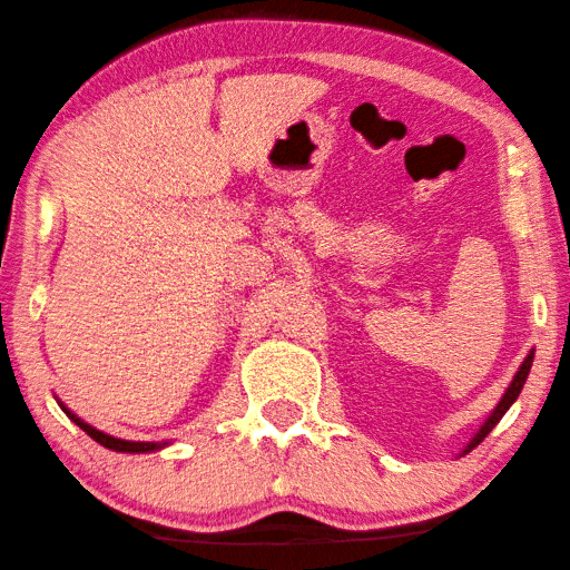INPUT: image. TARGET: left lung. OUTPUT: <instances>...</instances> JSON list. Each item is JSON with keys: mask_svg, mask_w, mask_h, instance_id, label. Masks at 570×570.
<instances>
[{"mask_svg": "<svg viewBox=\"0 0 570 570\" xmlns=\"http://www.w3.org/2000/svg\"><path fill=\"white\" fill-rule=\"evenodd\" d=\"M531 364H533V351H531V354L529 356H525V361H523V364H521V368H519V374H515L513 376V381H511V386L509 389H505V393H503V399L499 401V406H495L493 409V413H491V416L489 419H485V423H483V426H481V431L479 433H475V436H473V441L469 443V449H465V451H471V449H475V446H479V443L485 439V436H489V433L495 429V423H499L501 419H503V413L505 411H509L511 409V403L515 401V399H519V393H521V389H523V384H525V379H529V371H531Z\"/></svg>", "mask_w": 570, "mask_h": 570, "instance_id": "left-lung-1", "label": "left lung"}]
</instances>
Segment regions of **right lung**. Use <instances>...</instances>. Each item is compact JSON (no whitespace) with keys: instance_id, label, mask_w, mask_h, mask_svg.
Returning a JSON list of instances; mask_svg holds the SVG:
<instances>
[{"instance_id":"obj_1","label":"right lung","mask_w":570,"mask_h":570,"mask_svg":"<svg viewBox=\"0 0 570 570\" xmlns=\"http://www.w3.org/2000/svg\"><path fill=\"white\" fill-rule=\"evenodd\" d=\"M61 409H65V403H61ZM65 413L67 416L77 423V426L81 429V431H87L91 439H95L97 443H101V446L105 449H111V451H124V453H147V451H157V449H161L164 443H149V441H121V439H114V436H109V433H101V431H97V429H91L89 423H85L81 419H77L75 413H71L69 409H65Z\"/></svg>"}]
</instances>
